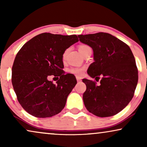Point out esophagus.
I'll return each mask as SVG.
<instances>
[{"mask_svg": "<svg viewBox=\"0 0 147 147\" xmlns=\"http://www.w3.org/2000/svg\"><path fill=\"white\" fill-rule=\"evenodd\" d=\"M76 79H77L78 82H81V78L79 77H76Z\"/></svg>", "mask_w": 147, "mask_h": 147, "instance_id": "34e87169", "label": "esophagus"}]
</instances>
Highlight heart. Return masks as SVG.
I'll return each mask as SVG.
<instances>
[{"label":"heart","instance_id":"b5f03b06","mask_svg":"<svg viewBox=\"0 0 147 147\" xmlns=\"http://www.w3.org/2000/svg\"><path fill=\"white\" fill-rule=\"evenodd\" d=\"M89 47H88V46L86 45H80L79 46V47H78V50H79L80 53L82 55V54L84 53V52ZM67 53H68V49L65 50L63 53V55H62V59H63V61L65 59ZM85 70H86L85 67H73L69 68V69H68V72H69V74H73V75H74V76H78V77H82V76L84 75Z\"/></svg>","mask_w":147,"mask_h":147}]
</instances>
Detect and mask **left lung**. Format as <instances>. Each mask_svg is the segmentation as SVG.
Returning a JSON list of instances; mask_svg holds the SVG:
<instances>
[{"label":"left lung","instance_id":"8db88e82","mask_svg":"<svg viewBox=\"0 0 147 147\" xmlns=\"http://www.w3.org/2000/svg\"><path fill=\"white\" fill-rule=\"evenodd\" d=\"M82 43L94 51V62L88 74L96 81L83 79L86 90L84 103L90 112L109 117L124 109L133 98L138 83L135 59L127 44L109 33L78 35Z\"/></svg>","mask_w":147,"mask_h":147}]
</instances>
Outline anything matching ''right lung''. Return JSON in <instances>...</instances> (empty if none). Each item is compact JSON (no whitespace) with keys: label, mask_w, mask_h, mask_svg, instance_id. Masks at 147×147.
Here are the masks:
<instances>
[{"label":"right lung","mask_w":147,"mask_h":147,"mask_svg":"<svg viewBox=\"0 0 147 147\" xmlns=\"http://www.w3.org/2000/svg\"><path fill=\"white\" fill-rule=\"evenodd\" d=\"M78 40V36L50 33L39 34L21 48L12 67V84L19 104L37 118L59 114L68 95L77 84L73 74L65 71L62 55ZM51 75L56 84L49 81Z\"/></svg>","instance_id":"1"}]
</instances>
